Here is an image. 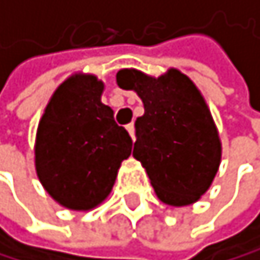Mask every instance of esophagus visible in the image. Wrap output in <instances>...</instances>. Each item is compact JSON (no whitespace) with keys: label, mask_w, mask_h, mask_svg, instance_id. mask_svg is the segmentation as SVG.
Segmentation results:
<instances>
[{"label":"esophagus","mask_w":260,"mask_h":260,"mask_svg":"<svg viewBox=\"0 0 260 260\" xmlns=\"http://www.w3.org/2000/svg\"><path fill=\"white\" fill-rule=\"evenodd\" d=\"M126 129H127L129 136H131L133 141H134V139H136V129H134V124H133V122H131V124H127V126H126Z\"/></svg>","instance_id":"esophagus-1"}]
</instances>
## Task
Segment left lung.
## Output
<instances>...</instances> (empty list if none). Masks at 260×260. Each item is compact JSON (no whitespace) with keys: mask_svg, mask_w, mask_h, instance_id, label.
I'll return each mask as SVG.
<instances>
[{"mask_svg":"<svg viewBox=\"0 0 260 260\" xmlns=\"http://www.w3.org/2000/svg\"><path fill=\"white\" fill-rule=\"evenodd\" d=\"M121 88L134 90L144 103L136 119L138 159L164 203H195L215 178L221 142L211 113L193 82L175 69L152 78L138 70H121Z\"/></svg>","mask_w":260,"mask_h":260,"instance_id":"obj_1","label":"left lung"}]
</instances>
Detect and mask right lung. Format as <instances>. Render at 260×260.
<instances>
[{
	"instance_id": "obj_1",
	"label": "right lung",
	"mask_w": 260,
	"mask_h": 260,
	"mask_svg": "<svg viewBox=\"0 0 260 260\" xmlns=\"http://www.w3.org/2000/svg\"><path fill=\"white\" fill-rule=\"evenodd\" d=\"M103 83L73 75L55 90L39 122L36 170L49 195L70 210H91L110 195L133 139L101 103Z\"/></svg>"
}]
</instances>
